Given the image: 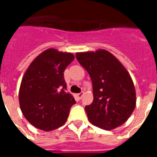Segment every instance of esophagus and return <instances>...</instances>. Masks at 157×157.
I'll return each instance as SVG.
<instances>
[{
    "instance_id": "1",
    "label": "esophagus",
    "mask_w": 157,
    "mask_h": 157,
    "mask_svg": "<svg viewBox=\"0 0 157 157\" xmlns=\"http://www.w3.org/2000/svg\"><path fill=\"white\" fill-rule=\"evenodd\" d=\"M83 94H84L83 92H81V93H79L78 94H77V97H78L79 98H82V96H83Z\"/></svg>"
}]
</instances>
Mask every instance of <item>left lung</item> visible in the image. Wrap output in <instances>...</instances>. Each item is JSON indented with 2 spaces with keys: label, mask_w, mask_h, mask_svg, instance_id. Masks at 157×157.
Listing matches in <instances>:
<instances>
[{
  "label": "left lung",
  "mask_w": 157,
  "mask_h": 157,
  "mask_svg": "<svg viewBox=\"0 0 157 157\" xmlns=\"http://www.w3.org/2000/svg\"><path fill=\"white\" fill-rule=\"evenodd\" d=\"M93 84V103L86 107L89 121L106 130L116 129L129 119L136 106V92L129 73L105 50L76 53Z\"/></svg>",
  "instance_id": "obj_1"
}]
</instances>
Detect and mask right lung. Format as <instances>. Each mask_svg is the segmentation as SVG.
<instances>
[{
	"label": "right lung",
	"instance_id": "obj_1",
	"mask_svg": "<svg viewBox=\"0 0 157 157\" xmlns=\"http://www.w3.org/2000/svg\"><path fill=\"white\" fill-rule=\"evenodd\" d=\"M74 59L71 53L50 48L39 54L25 71L18 93L19 106L36 128L51 131L67 121L76 101L66 92L63 72Z\"/></svg>",
	"mask_w": 157,
	"mask_h": 157
}]
</instances>
